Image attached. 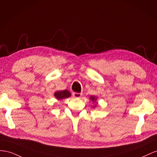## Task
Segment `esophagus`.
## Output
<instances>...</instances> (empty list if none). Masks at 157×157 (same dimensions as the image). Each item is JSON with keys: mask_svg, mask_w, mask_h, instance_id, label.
<instances>
[{"mask_svg": "<svg viewBox=\"0 0 157 157\" xmlns=\"http://www.w3.org/2000/svg\"><path fill=\"white\" fill-rule=\"evenodd\" d=\"M73 96L75 98H80L82 96V93H73Z\"/></svg>", "mask_w": 157, "mask_h": 157, "instance_id": "obj_1", "label": "esophagus"}]
</instances>
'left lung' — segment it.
Listing matches in <instances>:
<instances>
[{"label":"left lung","instance_id":"1","mask_svg":"<svg viewBox=\"0 0 157 157\" xmlns=\"http://www.w3.org/2000/svg\"><path fill=\"white\" fill-rule=\"evenodd\" d=\"M90 98H91V100L94 102H95L96 101V100H97V97H94V96H91L90 97ZM96 106V105H95V106H94V108H95V107Z\"/></svg>","mask_w":157,"mask_h":157}]
</instances>
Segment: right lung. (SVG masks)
I'll return each mask as SVG.
<instances>
[{
    "label": "right lung",
    "instance_id": "add662e5",
    "mask_svg": "<svg viewBox=\"0 0 157 157\" xmlns=\"http://www.w3.org/2000/svg\"><path fill=\"white\" fill-rule=\"evenodd\" d=\"M71 96V93L68 90H64V91H59L55 93V97L57 98L58 100H61L63 98H68Z\"/></svg>",
    "mask_w": 157,
    "mask_h": 157
}]
</instances>
